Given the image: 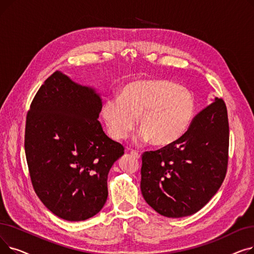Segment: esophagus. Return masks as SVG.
Wrapping results in <instances>:
<instances>
[{
  "mask_svg": "<svg viewBox=\"0 0 254 254\" xmlns=\"http://www.w3.org/2000/svg\"><path fill=\"white\" fill-rule=\"evenodd\" d=\"M129 153H130V155H131V156H134V157H135V158H137V159H140V158H141V154H140V153H138L137 151L130 150V151H129Z\"/></svg>",
  "mask_w": 254,
  "mask_h": 254,
  "instance_id": "1",
  "label": "esophagus"
}]
</instances>
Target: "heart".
Returning a JSON list of instances; mask_svg holds the SVG:
<instances>
[{
	"label": "heart",
	"mask_w": 254,
	"mask_h": 254,
	"mask_svg": "<svg viewBox=\"0 0 254 254\" xmlns=\"http://www.w3.org/2000/svg\"><path fill=\"white\" fill-rule=\"evenodd\" d=\"M196 102L192 92L168 80L141 79L126 84L118 98L106 99L102 117L110 137L124 140L135 128L136 140L166 147L180 139L192 123Z\"/></svg>",
	"instance_id": "heart-1"
}]
</instances>
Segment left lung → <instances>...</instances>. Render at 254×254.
Masks as SVG:
<instances>
[{
    "label": "left lung",
    "instance_id": "left-lung-1",
    "mask_svg": "<svg viewBox=\"0 0 254 254\" xmlns=\"http://www.w3.org/2000/svg\"><path fill=\"white\" fill-rule=\"evenodd\" d=\"M173 144L142 155L141 191L159 214L179 218L201 210L221 186L229 161V120L214 98Z\"/></svg>",
    "mask_w": 254,
    "mask_h": 254
}]
</instances>
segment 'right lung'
Returning a JSON list of instances; mask_svg holds the SVG:
<instances>
[{
	"label": "right lung",
	"mask_w": 254,
	"mask_h": 254,
	"mask_svg": "<svg viewBox=\"0 0 254 254\" xmlns=\"http://www.w3.org/2000/svg\"><path fill=\"white\" fill-rule=\"evenodd\" d=\"M100 93L57 71L39 88L26 115L24 150L33 188L57 216L81 221L101 211L107 178L124 146L98 120Z\"/></svg>",
	"instance_id": "1"
}]
</instances>
